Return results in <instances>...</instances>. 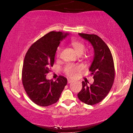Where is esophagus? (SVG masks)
Here are the masks:
<instances>
[{"instance_id": "obj_1", "label": "esophagus", "mask_w": 133, "mask_h": 133, "mask_svg": "<svg viewBox=\"0 0 133 133\" xmlns=\"http://www.w3.org/2000/svg\"><path fill=\"white\" fill-rule=\"evenodd\" d=\"M72 82H73V81L72 80V79H68V83H71Z\"/></svg>"}]
</instances>
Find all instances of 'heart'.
Here are the masks:
<instances>
[{"label": "heart", "mask_w": 133, "mask_h": 133, "mask_svg": "<svg viewBox=\"0 0 133 133\" xmlns=\"http://www.w3.org/2000/svg\"><path fill=\"white\" fill-rule=\"evenodd\" d=\"M71 45L74 49V51H75L76 54L79 56H82L84 54L85 49H86V47H85L84 44L82 43V42H79V41H73V42H71ZM61 51V48L60 47H58L57 51H56L57 57L59 56ZM79 70H80V68H79V66H76V65L72 64H69L65 67L64 71L68 76L74 77L77 75V72L79 71Z\"/></svg>", "instance_id": "obj_1"}]
</instances>
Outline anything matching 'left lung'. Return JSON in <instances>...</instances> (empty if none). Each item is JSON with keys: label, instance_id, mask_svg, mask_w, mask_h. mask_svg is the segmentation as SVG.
I'll list each match as a JSON object with an SVG mask.
<instances>
[{"label": "left lung", "instance_id": "left-lung-1", "mask_svg": "<svg viewBox=\"0 0 133 133\" xmlns=\"http://www.w3.org/2000/svg\"><path fill=\"white\" fill-rule=\"evenodd\" d=\"M79 35L89 42L94 49V58L89 68L94 82L88 86L86 82L82 81V88L77 96L86 104L94 105L103 100L112 88L115 74L113 59L109 47L97 35Z\"/></svg>", "mask_w": 133, "mask_h": 133}]
</instances>
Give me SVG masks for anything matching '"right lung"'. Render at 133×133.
<instances>
[{
    "instance_id": "1",
    "label": "right lung",
    "mask_w": 133,
    "mask_h": 133,
    "mask_svg": "<svg viewBox=\"0 0 133 133\" xmlns=\"http://www.w3.org/2000/svg\"><path fill=\"white\" fill-rule=\"evenodd\" d=\"M69 33L52 31L30 46L24 58L22 84L29 98L40 106L56 103L66 86L68 80L59 76L55 81L47 79L49 67L53 66L55 55L61 41Z\"/></svg>"
}]
</instances>
